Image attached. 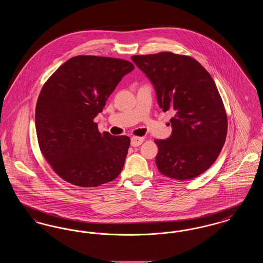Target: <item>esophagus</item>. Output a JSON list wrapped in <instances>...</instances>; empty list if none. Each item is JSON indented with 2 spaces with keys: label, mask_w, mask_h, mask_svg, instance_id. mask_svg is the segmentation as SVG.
Instances as JSON below:
<instances>
[{
  "label": "esophagus",
  "mask_w": 263,
  "mask_h": 263,
  "mask_svg": "<svg viewBox=\"0 0 263 263\" xmlns=\"http://www.w3.org/2000/svg\"><path fill=\"white\" fill-rule=\"evenodd\" d=\"M144 142V138L143 137H132L131 138V146L132 147H138L140 146L142 143Z\"/></svg>",
  "instance_id": "esophagus-1"
}]
</instances>
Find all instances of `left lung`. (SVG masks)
<instances>
[{
    "label": "left lung",
    "instance_id": "8db88e82",
    "mask_svg": "<svg viewBox=\"0 0 263 263\" xmlns=\"http://www.w3.org/2000/svg\"><path fill=\"white\" fill-rule=\"evenodd\" d=\"M132 60L150 80L163 111L175 112L171 136L155 140L158 170L177 180L203 174L218 158L228 128L212 77L195 59L172 52L136 55Z\"/></svg>",
    "mask_w": 263,
    "mask_h": 263
}]
</instances>
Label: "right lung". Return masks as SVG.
<instances>
[{
  "label": "right lung",
  "mask_w": 263,
  "mask_h": 263,
  "mask_svg": "<svg viewBox=\"0 0 263 263\" xmlns=\"http://www.w3.org/2000/svg\"><path fill=\"white\" fill-rule=\"evenodd\" d=\"M134 65L122 59L76 56L61 65L40 91L35 108L38 144L54 172L81 187L120 175L130 138L100 134L95 117Z\"/></svg>",
  "instance_id": "1"
}]
</instances>
